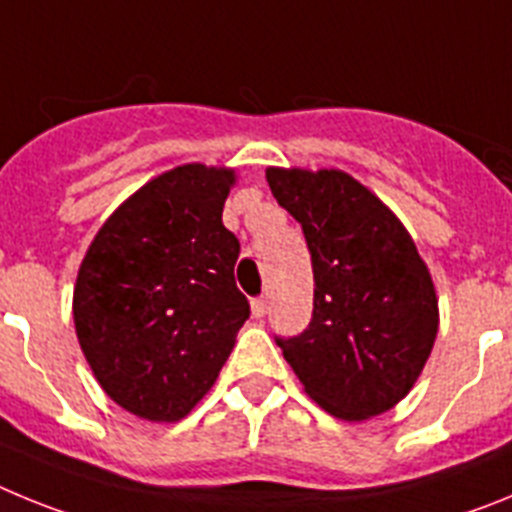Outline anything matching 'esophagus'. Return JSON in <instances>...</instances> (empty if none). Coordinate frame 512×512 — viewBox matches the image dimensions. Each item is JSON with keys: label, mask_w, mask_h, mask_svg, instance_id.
<instances>
[{"label": "esophagus", "mask_w": 512, "mask_h": 512, "mask_svg": "<svg viewBox=\"0 0 512 512\" xmlns=\"http://www.w3.org/2000/svg\"><path fill=\"white\" fill-rule=\"evenodd\" d=\"M266 310H269V300H266V297H253L251 300L253 318H264Z\"/></svg>", "instance_id": "34e87169"}]
</instances>
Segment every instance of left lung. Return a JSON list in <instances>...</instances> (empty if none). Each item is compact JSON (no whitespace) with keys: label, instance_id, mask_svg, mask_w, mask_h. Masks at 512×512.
Wrapping results in <instances>:
<instances>
[{"label":"left lung","instance_id":"left-lung-1","mask_svg":"<svg viewBox=\"0 0 512 512\" xmlns=\"http://www.w3.org/2000/svg\"><path fill=\"white\" fill-rule=\"evenodd\" d=\"M312 256V320L277 338L307 395L359 423L413 390L438 333L431 271L400 217L341 169H266Z\"/></svg>","mask_w":512,"mask_h":512}]
</instances>
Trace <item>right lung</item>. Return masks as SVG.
<instances>
[{
  "instance_id": "1",
  "label": "right lung",
  "mask_w": 512,
  "mask_h": 512,
  "mask_svg": "<svg viewBox=\"0 0 512 512\" xmlns=\"http://www.w3.org/2000/svg\"><path fill=\"white\" fill-rule=\"evenodd\" d=\"M235 169L184 164L112 212L79 266L76 338L107 397L176 423L207 392L248 320L241 243L223 225Z\"/></svg>"
}]
</instances>
